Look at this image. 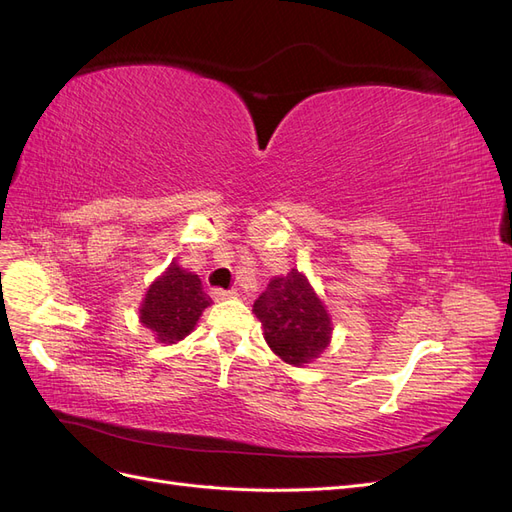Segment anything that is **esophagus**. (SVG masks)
<instances>
[{
  "instance_id": "1",
  "label": "esophagus",
  "mask_w": 512,
  "mask_h": 512,
  "mask_svg": "<svg viewBox=\"0 0 512 512\" xmlns=\"http://www.w3.org/2000/svg\"><path fill=\"white\" fill-rule=\"evenodd\" d=\"M213 299H215V301L237 299V290H224V288H215V290H213Z\"/></svg>"
}]
</instances>
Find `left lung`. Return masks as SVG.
Segmentation results:
<instances>
[{
	"label": "left lung",
	"mask_w": 512,
	"mask_h": 512,
	"mask_svg": "<svg viewBox=\"0 0 512 512\" xmlns=\"http://www.w3.org/2000/svg\"><path fill=\"white\" fill-rule=\"evenodd\" d=\"M271 350L290 365H303L329 346L331 318L297 269L275 277L254 303Z\"/></svg>",
	"instance_id": "obj_1"
}]
</instances>
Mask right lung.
<instances>
[{
    "mask_svg": "<svg viewBox=\"0 0 512 512\" xmlns=\"http://www.w3.org/2000/svg\"><path fill=\"white\" fill-rule=\"evenodd\" d=\"M209 303L211 299L198 275L183 271L173 262L160 280L149 286L141 307V322L162 344H175L194 329Z\"/></svg>",
    "mask_w": 512,
    "mask_h": 512,
    "instance_id": "add662e5",
    "label": "right lung"
}]
</instances>
